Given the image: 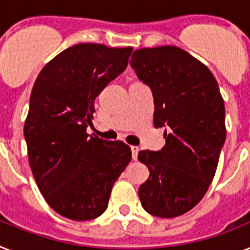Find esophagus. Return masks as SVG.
Listing matches in <instances>:
<instances>
[{
  "instance_id": "esophagus-1",
  "label": "esophagus",
  "mask_w": 250,
  "mask_h": 250,
  "mask_svg": "<svg viewBox=\"0 0 250 250\" xmlns=\"http://www.w3.org/2000/svg\"><path fill=\"white\" fill-rule=\"evenodd\" d=\"M138 152H139V148L135 147V146H133V147H131V154H133V160H137V158H138Z\"/></svg>"
}]
</instances>
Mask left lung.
Masks as SVG:
<instances>
[{
    "label": "left lung",
    "instance_id": "1",
    "mask_svg": "<svg viewBox=\"0 0 250 250\" xmlns=\"http://www.w3.org/2000/svg\"><path fill=\"white\" fill-rule=\"evenodd\" d=\"M130 65L153 93L158 152L140 150L149 177L138 194L148 213L172 218L195 207L213 180L226 139L225 104L213 74L176 46L134 51Z\"/></svg>",
    "mask_w": 250,
    "mask_h": 250
}]
</instances>
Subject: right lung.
<instances>
[{"instance_id":"right-lung-1","label":"right lung","mask_w":250,"mask_h":250,"mask_svg":"<svg viewBox=\"0 0 250 250\" xmlns=\"http://www.w3.org/2000/svg\"><path fill=\"white\" fill-rule=\"evenodd\" d=\"M131 51L75 44L51 60L33 85L24 124L29 165L49 207L66 218L101 216L131 160L127 144L86 134L96 97L126 69Z\"/></svg>"}]
</instances>
